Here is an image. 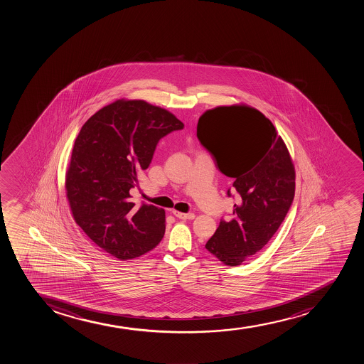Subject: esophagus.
<instances>
[{"instance_id": "1", "label": "esophagus", "mask_w": 364, "mask_h": 364, "mask_svg": "<svg viewBox=\"0 0 364 364\" xmlns=\"http://www.w3.org/2000/svg\"><path fill=\"white\" fill-rule=\"evenodd\" d=\"M173 214L176 216V218H179L181 220H192L195 219V214H192V213H188V214H184V213H179V211L173 210Z\"/></svg>"}]
</instances>
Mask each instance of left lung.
<instances>
[{"label": "left lung", "mask_w": 364, "mask_h": 364, "mask_svg": "<svg viewBox=\"0 0 364 364\" xmlns=\"http://www.w3.org/2000/svg\"><path fill=\"white\" fill-rule=\"evenodd\" d=\"M197 137L220 172L233 178L232 193L238 198L232 219L220 221L205 249L226 266H239L259 252L285 220L294 198V164L272 122L252 107L207 110Z\"/></svg>", "instance_id": "1"}]
</instances>
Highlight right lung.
Returning a JSON list of instances; mask_svg holds the SVG:
<instances>
[{
    "label": "right lung",
    "instance_id": "add662e5",
    "mask_svg": "<svg viewBox=\"0 0 364 364\" xmlns=\"http://www.w3.org/2000/svg\"><path fill=\"white\" fill-rule=\"evenodd\" d=\"M183 129L168 110L141 100H117L82 125L67 169V200L75 223L102 251L125 261L164 238V209L136 207L131 190L161 138Z\"/></svg>",
    "mask_w": 364,
    "mask_h": 364
}]
</instances>
